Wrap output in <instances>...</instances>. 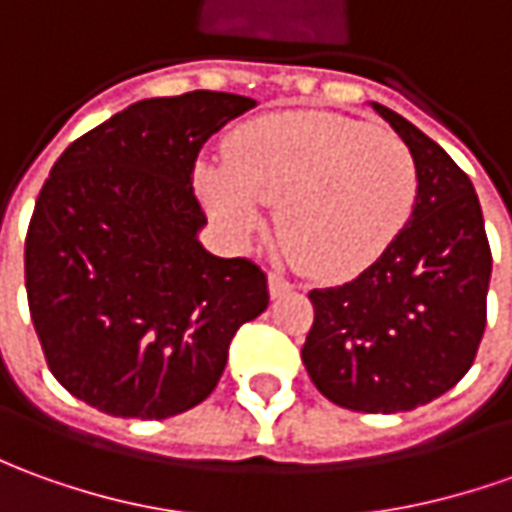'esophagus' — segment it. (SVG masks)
I'll use <instances>...</instances> for the list:
<instances>
[{
	"instance_id": "obj_1",
	"label": "esophagus",
	"mask_w": 512,
	"mask_h": 512,
	"mask_svg": "<svg viewBox=\"0 0 512 512\" xmlns=\"http://www.w3.org/2000/svg\"><path fill=\"white\" fill-rule=\"evenodd\" d=\"M291 288H294V285L288 283L283 274H274V271H271V274H269V294H271V300L283 297V294H288Z\"/></svg>"
}]
</instances>
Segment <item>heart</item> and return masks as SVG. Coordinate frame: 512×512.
Listing matches in <instances>:
<instances>
[{
  "label": "heart",
  "instance_id": "obj_1",
  "mask_svg": "<svg viewBox=\"0 0 512 512\" xmlns=\"http://www.w3.org/2000/svg\"><path fill=\"white\" fill-rule=\"evenodd\" d=\"M196 182L210 210L235 235L263 224L280 204L288 249L322 280L353 277L389 249L417 198L412 151L330 111H283L246 123L229 156L198 162Z\"/></svg>",
  "mask_w": 512,
  "mask_h": 512
}]
</instances>
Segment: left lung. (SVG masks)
<instances>
[{
	"mask_svg": "<svg viewBox=\"0 0 512 512\" xmlns=\"http://www.w3.org/2000/svg\"><path fill=\"white\" fill-rule=\"evenodd\" d=\"M373 109L412 151L415 207L370 269L308 294L314 328L302 361L328 401L395 415L440 398L471 370L493 260L479 198L460 165L398 111Z\"/></svg>",
	"mask_w": 512,
	"mask_h": 512,
	"instance_id": "obj_1",
	"label": "left lung"
}]
</instances>
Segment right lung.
Masks as SVG:
<instances>
[{
  "mask_svg": "<svg viewBox=\"0 0 512 512\" xmlns=\"http://www.w3.org/2000/svg\"><path fill=\"white\" fill-rule=\"evenodd\" d=\"M252 97H151L75 139L24 243L30 316L58 384L114 417L165 420L210 395L229 342L269 305L266 274L215 257L193 168Z\"/></svg>",
  "mask_w": 512,
  "mask_h": 512,
  "instance_id": "obj_1",
  "label": "right lung"
}]
</instances>
